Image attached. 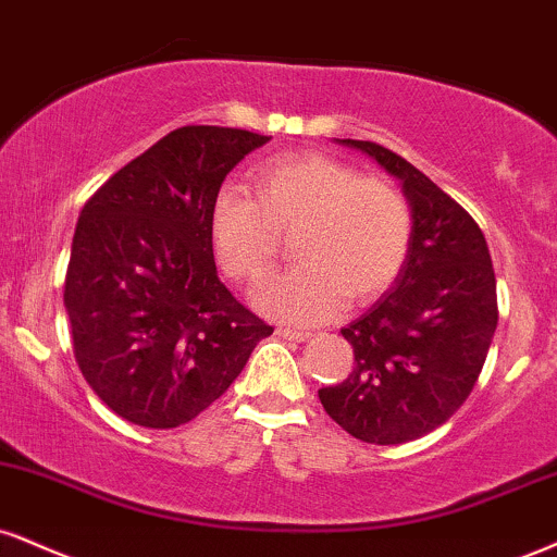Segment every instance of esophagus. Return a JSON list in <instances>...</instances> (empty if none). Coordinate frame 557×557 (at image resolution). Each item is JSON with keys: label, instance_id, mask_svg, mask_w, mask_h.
Returning <instances> with one entry per match:
<instances>
[{"label": "esophagus", "instance_id": "esophagus-1", "mask_svg": "<svg viewBox=\"0 0 557 557\" xmlns=\"http://www.w3.org/2000/svg\"><path fill=\"white\" fill-rule=\"evenodd\" d=\"M277 334L283 339H290V343H306L311 334L308 332H300V330H290V326H277Z\"/></svg>", "mask_w": 557, "mask_h": 557}]
</instances>
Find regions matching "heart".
<instances>
[{"instance_id":"obj_1","label":"heart","mask_w":557,"mask_h":557,"mask_svg":"<svg viewBox=\"0 0 557 557\" xmlns=\"http://www.w3.org/2000/svg\"><path fill=\"white\" fill-rule=\"evenodd\" d=\"M253 197L223 189L210 210V240L227 277L257 285L293 236L298 267L267 280L257 306L290 324H317L337 306L373 300L410 253L412 210L392 181L358 176L339 160L304 152L259 163Z\"/></svg>"}]
</instances>
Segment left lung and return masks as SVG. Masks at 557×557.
<instances>
[{
	"mask_svg": "<svg viewBox=\"0 0 557 557\" xmlns=\"http://www.w3.org/2000/svg\"><path fill=\"white\" fill-rule=\"evenodd\" d=\"M339 143L401 181L412 240L394 285L343 330L352 371L319 399L355 438L407 444L444 425L478 384L498 326L491 251L472 214L412 163L376 143Z\"/></svg>",
	"mask_w": 557,
	"mask_h": 557,
	"instance_id": "left-lung-1",
	"label": "left lung"
}]
</instances>
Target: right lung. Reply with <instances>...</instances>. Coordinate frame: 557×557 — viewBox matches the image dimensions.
I'll return each instance as SVG.
<instances>
[{"instance_id":"right-lung-1","label":"right lung","mask_w":557,"mask_h":557,"mask_svg":"<svg viewBox=\"0 0 557 557\" xmlns=\"http://www.w3.org/2000/svg\"><path fill=\"white\" fill-rule=\"evenodd\" d=\"M270 139L181 126L79 212L64 280L72 350L119 418L156 431L189 423L274 332L220 283L210 240L225 176Z\"/></svg>"}]
</instances>
